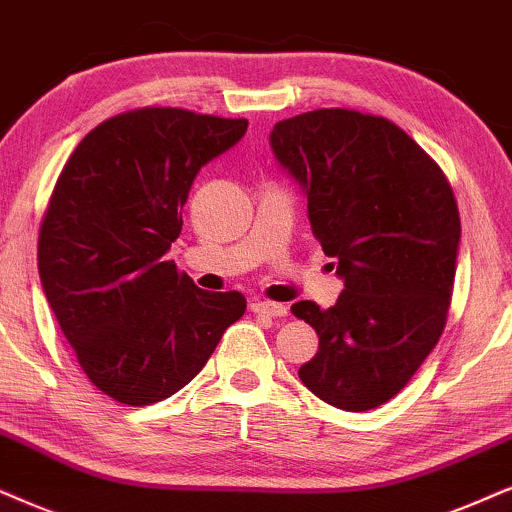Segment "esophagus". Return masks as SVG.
<instances>
[{
	"mask_svg": "<svg viewBox=\"0 0 512 512\" xmlns=\"http://www.w3.org/2000/svg\"><path fill=\"white\" fill-rule=\"evenodd\" d=\"M250 312L257 316H271V319H281V316L288 314L286 304L278 302H264V300H252L250 302Z\"/></svg>",
	"mask_w": 512,
	"mask_h": 512,
	"instance_id": "34e87169",
	"label": "esophagus"
}]
</instances>
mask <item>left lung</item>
I'll use <instances>...</instances> for the list:
<instances>
[{"label": "left lung", "mask_w": 512, "mask_h": 512, "mask_svg": "<svg viewBox=\"0 0 512 512\" xmlns=\"http://www.w3.org/2000/svg\"><path fill=\"white\" fill-rule=\"evenodd\" d=\"M269 146L345 283L333 307H290L319 335V352L297 375L342 411L375 409L409 383L444 331L461 243L454 193L409 134L375 115H295L276 122Z\"/></svg>", "instance_id": "8db88e82"}]
</instances>
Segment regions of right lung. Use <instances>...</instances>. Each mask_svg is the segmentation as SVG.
Segmentation results:
<instances>
[{
  "label": "right lung",
  "mask_w": 512,
  "mask_h": 512,
  "mask_svg": "<svg viewBox=\"0 0 512 512\" xmlns=\"http://www.w3.org/2000/svg\"><path fill=\"white\" fill-rule=\"evenodd\" d=\"M245 129L141 108L92 129L56 181L37 243L42 290L82 371L120 404L189 385L245 312L241 293L200 290L165 260L200 167Z\"/></svg>",
  "instance_id": "1"
}]
</instances>
